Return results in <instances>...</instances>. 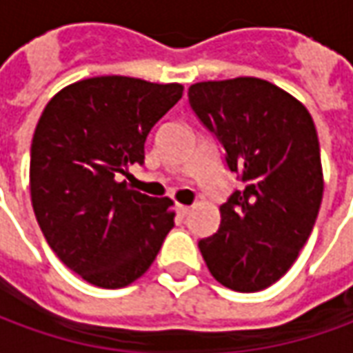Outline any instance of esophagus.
Returning <instances> with one entry per match:
<instances>
[{
	"label": "esophagus",
	"instance_id": "obj_1",
	"mask_svg": "<svg viewBox=\"0 0 353 353\" xmlns=\"http://www.w3.org/2000/svg\"><path fill=\"white\" fill-rule=\"evenodd\" d=\"M176 213H179L181 217H186V215L190 213V205H182V203H179V205H176Z\"/></svg>",
	"mask_w": 353,
	"mask_h": 353
}]
</instances>
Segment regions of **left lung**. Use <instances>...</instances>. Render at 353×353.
Instances as JSON below:
<instances>
[{
	"mask_svg": "<svg viewBox=\"0 0 353 353\" xmlns=\"http://www.w3.org/2000/svg\"><path fill=\"white\" fill-rule=\"evenodd\" d=\"M188 99L244 182L219 208V230L200 240V252L223 286L263 290L292 267L319 213L325 181L313 119L302 101L254 77L196 82Z\"/></svg>",
	"mask_w": 353,
	"mask_h": 353,
	"instance_id": "1",
	"label": "left lung"
}]
</instances>
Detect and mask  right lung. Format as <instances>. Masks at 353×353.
Wrapping results in <instances>:
<instances>
[{"mask_svg":"<svg viewBox=\"0 0 353 353\" xmlns=\"http://www.w3.org/2000/svg\"><path fill=\"white\" fill-rule=\"evenodd\" d=\"M182 90L94 77L59 90L43 109L30 148L34 215L55 255L86 283L132 284L174 227L171 198L132 190L119 174L144 163L145 138Z\"/></svg>","mask_w":353,"mask_h":353,"instance_id":"1","label":"right lung"}]
</instances>
